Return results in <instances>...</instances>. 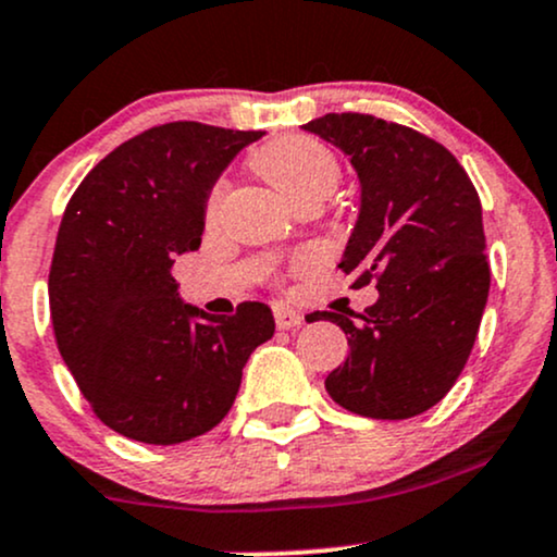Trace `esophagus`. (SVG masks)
<instances>
[{
	"label": "esophagus",
	"mask_w": 557,
	"mask_h": 557,
	"mask_svg": "<svg viewBox=\"0 0 557 557\" xmlns=\"http://www.w3.org/2000/svg\"><path fill=\"white\" fill-rule=\"evenodd\" d=\"M273 318H276L278 331H292V329H299V325L305 323V315H302V312L289 310V307H276V310H273Z\"/></svg>",
	"instance_id": "esophagus-1"
}]
</instances>
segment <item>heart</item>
Listing matches in <instances>:
<instances>
[{
  "instance_id": "1",
  "label": "heart",
  "mask_w": 557,
  "mask_h": 557,
  "mask_svg": "<svg viewBox=\"0 0 557 557\" xmlns=\"http://www.w3.org/2000/svg\"><path fill=\"white\" fill-rule=\"evenodd\" d=\"M252 169L294 208L302 206L305 200L329 198L342 174L336 153L310 135H286L271 140L252 156ZM224 198L226 182H219L208 195V219L219 215Z\"/></svg>"
}]
</instances>
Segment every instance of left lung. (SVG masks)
<instances>
[{"mask_svg": "<svg viewBox=\"0 0 557 557\" xmlns=\"http://www.w3.org/2000/svg\"><path fill=\"white\" fill-rule=\"evenodd\" d=\"M305 129L349 156L362 206L338 268L377 302L357 320L312 312L346 333L349 357L325 377L338 407L409 420L454 388L490 292L480 195L433 137L372 114H325Z\"/></svg>", "mask_w": 557, "mask_h": 557, "instance_id": "8db88e82", "label": "left lung"}]
</instances>
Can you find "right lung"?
I'll return each mask as SVG.
<instances>
[{
    "label": "right lung",
    "mask_w": 557,
    "mask_h": 557,
    "mask_svg": "<svg viewBox=\"0 0 557 557\" xmlns=\"http://www.w3.org/2000/svg\"><path fill=\"white\" fill-rule=\"evenodd\" d=\"M263 133L166 122L129 137L75 189L49 271L54 338L90 409L129 441L174 446L232 409L271 307L185 305L174 258L198 250L219 174Z\"/></svg>",
    "instance_id": "add662e5"
}]
</instances>
